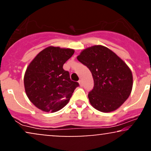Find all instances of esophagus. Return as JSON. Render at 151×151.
Returning a JSON list of instances; mask_svg holds the SVG:
<instances>
[{
  "label": "esophagus",
  "instance_id": "1",
  "mask_svg": "<svg viewBox=\"0 0 151 151\" xmlns=\"http://www.w3.org/2000/svg\"><path fill=\"white\" fill-rule=\"evenodd\" d=\"M78 83H79V84H80V85H81V86H83V81H82V80H80V81H78Z\"/></svg>",
  "mask_w": 151,
  "mask_h": 151
}]
</instances>
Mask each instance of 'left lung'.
I'll use <instances>...</instances> for the list:
<instances>
[{
	"label": "left lung",
	"mask_w": 151,
	"mask_h": 151,
	"mask_svg": "<svg viewBox=\"0 0 151 151\" xmlns=\"http://www.w3.org/2000/svg\"><path fill=\"white\" fill-rule=\"evenodd\" d=\"M77 59L92 73L94 87L88 98L94 109L111 112L127 99L132 89V73L118 55L104 46L94 45L83 50Z\"/></svg>",
	"instance_id": "1"
}]
</instances>
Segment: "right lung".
<instances>
[{"label":"right lung","instance_id":"right-lung-1","mask_svg":"<svg viewBox=\"0 0 151 151\" xmlns=\"http://www.w3.org/2000/svg\"><path fill=\"white\" fill-rule=\"evenodd\" d=\"M74 50L50 46L42 50L27 67L24 75L25 91L29 100L45 112H56L68 104L78 82L70 78L63 65Z\"/></svg>","mask_w":151,"mask_h":151}]
</instances>
